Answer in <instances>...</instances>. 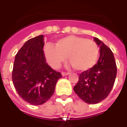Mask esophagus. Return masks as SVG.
Here are the masks:
<instances>
[{
    "mask_svg": "<svg viewBox=\"0 0 127 127\" xmlns=\"http://www.w3.org/2000/svg\"><path fill=\"white\" fill-rule=\"evenodd\" d=\"M68 74H69V72H62V76H63L68 75Z\"/></svg>",
    "mask_w": 127,
    "mask_h": 127,
    "instance_id": "34e87169",
    "label": "esophagus"
}]
</instances>
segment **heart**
Here are the masks:
<instances>
[{
    "label": "heart",
    "mask_w": 127,
    "mask_h": 127,
    "mask_svg": "<svg viewBox=\"0 0 127 127\" xmlns=\"http://www.w3.org/2000/svg\"><path fill=\"white\" fill-rule=\"evenodd\" d=\"M47 61L54 68H59L67 59L74 68L86 70L95 64L99 48L92 39L82 37L69 35L57 40L56 46L47 43L44 47Z\"/></svg>",
    "instance_id": "obj_1"
}]
</instances>
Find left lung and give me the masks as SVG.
Wrapping results in <instances>:
<instances>
[{"label":"left lung","instance_id":"1","mask_svg":"<svg viewBox=\"0 0 127 127\" xmlns=\"http://www.w3.org/2000/svg\"><path fill=\"white\" fill-rule=\"evenodd\" d=\"M94 41L99 47V58L90 69L79 74L74 92L89 104H95L108 96L112 90L117 76V65L111 50L99 39Z\"/></svg>","mask_w":127,"mask_h":127}]
</instances>
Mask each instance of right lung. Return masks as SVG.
Wrapping results in <instances>:
<instances>
[{"label": "right lung", "instance_id": "right-lung-1", "mask_svg": "<svg viewBox=\"0 0 127 127\" xmlns=\"http://www.w3.org/2000/svg\"><path fill=\"white\" fill-rule=\"evenodd\" d=\"M44 36L41 35L27 41L15 57L13 66V84L16 90L26 102L42 105L53 95L61 72L46 63L43 49Z\"/></svg>", "mask_w": 127, "mask_h": 127}]
</instances>
